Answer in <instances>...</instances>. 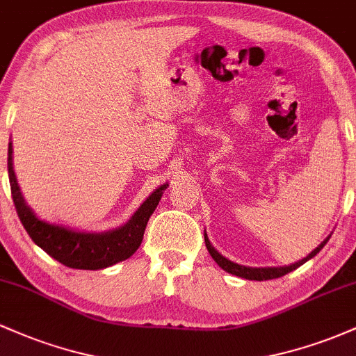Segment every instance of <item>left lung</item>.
<instances>
[{"label": "left lung", "instance_id": "obj_1", "mask_svg": "<svg viewBox=\"0 0 356 356\" xmlns=\"http://www.w3.org/2000/svg\"><path fill=\"white\" fill-rule=\"evenodd\" d=\"M332 238V234L328 236L323 243L318 246L316 249H313L312 252H309L308 256L303 257L301 261H298V263H293L289 264V266H277V268H249V266H243V264H238L234 263V261L227 259V257H224L220 254L219 251H216V248L212 246L209 238H207L206 231H204V241H206V248L207 251H209V254L212 256V259L216 261V263L219 264V268H222L224 271L229 273V275H234V276H239V277H244V280H251V281H266V280H275V277H281L284 275H288V273L295 271L296 268H300L301 264H305L306 261H309L312 257H314L318 254V252L321 251L323 248H325V244L328 243V239Z\"/></svg>", "mask_w": 356, "mask_h": 356}]
</instances>
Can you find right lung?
Masks as SVG:
<instances>
[{"label":"right lung","instance_id":"add662e5","mask_svg":"<svg viewBox=\"0 0 356 356\" xmlns=\"http://www.w3.org/2000/svg\"><path fill=\"white\" fill-rule=\"evenodd\" d=\"M8 175L16 212L30 238L53 259L73 269H104L129 259L140 246L149 218L169 187L167 182L157 187L120 227L104 232H83L40 219L28 206L16 181L11 142L8 145Z\"/></svg>","mask_w":356,"mask_h":356}]
</instances>
